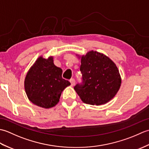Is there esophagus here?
Returning a JSON list of instances; mask_svg holds the SVG:
<instances>
[{
  "instance_id": "esophagus-1",
  "label": "esophagus",
  "mask_w": 149,
  "mask_h": 149,
  "mask_svg": "<svg viewBox=\"0 0 149 149\" xmlns=\"http://www.w3.org/2000/svg\"><path fill=\"white\" fill-rule=\"evenodd\" d=\"M70 83H71V86H74V85L75 84V79H71L70 80Z\"/></svg>"
}]
</instances>
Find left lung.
<instances>
[{
	"instance_id": "left-lung-1",
	"label": "left lung",
	"mask_w": 149,
	"mask_h": 149,
	"mask_svg": "<svg viewBox=\"0 0 149 149\" xmlns=\"http://www.w3.org/2000/svg\"><path fill=\"white\" fill-rule=\"evenodd\" d=\"M82 83L74 90L84 103L99 106L115 96L121 85L118 68L111 59L96 51L81 56Z\"/></svg>"
}]
</instances>
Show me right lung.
Here are the masks:
<instances>
[{"label": "right lung", "mask_w": 149, "mask_h": 149, "mask_svg": "<svg viewBox=\"0 0 149 149\" xmlns=\"http://www.w3.org/2000/svg\"><path fill=\"white\" fill-rule=\"evenodd\" d=\"M62 69L54 64L53 57L38 58L24 81L25 90L31 102L46 109L55 106L63 90L70 85L62 78Z\"/></svg>", "instance_id": "obj_1"}]
</instances>
